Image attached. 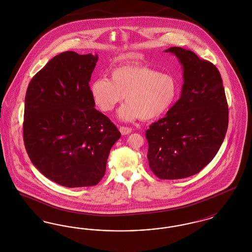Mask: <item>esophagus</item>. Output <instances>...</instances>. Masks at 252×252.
<instances>
[{"label": "esophagus", "mask_w": 252, "mask_h": 252, "mask_svg": "<svg viewBox=\"0 0 252 252\" xmlns=\"http://www.w3.org/2000/svg\"><path fill=\"white\" fill-rule=\"evenodd\" d=\"M119 130L122 133V135H127V134H129L132 131L131 128L127 127V126H120Z\"/></svg>", "instance_id": "1"}]
</instances>
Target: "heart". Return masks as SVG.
Here are the masks:
<instances>
[{
    "label": "heart",
    "instance_id": "b5f03b06",
    "mask_svg": "<svg viewBox=\"0 0 252 252\" xmlns=\"http://www.w3.org/2000/svg\"><path fill=\"white\" fill-rule=\"evenodd\" d=\"M91 91L96 105L105 112L112 111L125 96L126 103L118 111V117L132 122L139 118L153 120L167 112L177 100L180 86L171 73L129 64L114 68L110 79H96Z\"/></svg>",
    "mask_w": 252,
    "mask_h": 252
}]
</instances>
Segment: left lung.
Wrapping results in <instances>:
<instances>
[{
	"instance_id": "left-lung-1",
	"label": "left lung",
	"mask_w": 252,
	"mask_h": 252,
	"mask_svg": "<svg viewBox=\"0 0 252 252\" xmlns=\"http://www.w3.org/2000/svg\"><path fill=\"white\" fill-rule=\"evenodd\" d=\"M183 68L180 99L145 132L149 167L160 180L191 177L209 164L223 143L228 108L220 72L190 50L171 47Z\"/></svg>"
}]
</instances>
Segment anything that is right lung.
<instances>
[{"instance_id":"add662e5","label":"right lung","mask_w":252,"mask_h":252,"mask_svg":"<svg viewBox=\"0 0 252 252\" xmlns=\"http://www.w3.org/2000/svg\"><path fill=\"white\" fill-rule=\"evenodd\" d=\"M97 60L96 54L61 53L36 73L26 91L25 149L43 176L64 187L96 185L120 139L115 125L94 108L89 82Z\"/></svg>"}]
</instances>
